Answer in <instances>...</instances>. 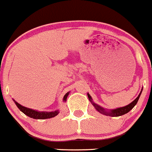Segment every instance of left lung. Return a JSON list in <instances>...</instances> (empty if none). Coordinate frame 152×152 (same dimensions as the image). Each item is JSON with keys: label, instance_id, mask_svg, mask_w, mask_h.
<instances>
[{"label": "left lung", "instance_id": "obj_1", "mask_svg": "<svg viewBox=\"0 0 152 152\" xmlns=\"http://www.w3.org/2000/svg\"><path fill=\"white\" fill-rule=\"evenodd\" d=\"M142 89H141L139 95L137 96V97L135 100H134L132 103H129V105H127V106H124V107L117 108V109H104V108H103L102 106H99V105H97V103H94V102L93 101L92 98H91V95H90L88 93H87V95H88V100H89V101L91 102V104L93 105V106L94 107V109H95L97 112H100V114L106 115V116L119 117V116H122V115L128 113V112H130V111L132 110L134 107V106L137 104L138 100H139L140 97V94H141V93H142Z\"/></svg>", "mask_w": 152, "mask_h": 152}]
</instances>
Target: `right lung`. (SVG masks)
Returning a JSON list of instances; mask_svg holds the SVG:
<instances>
[{"instance_id": "obj_1", "label": "right lung", "mask_w": 152, "mask_h": 152, "mask_svg": "<svg viewBox=\"0 0 152 152\" xmlns=\"http://www.w3.org/2000/svg\"><path fill=\"white\" fill-rule=\"evenodd\" d=\"M69 94V91L67 92L66 94L64 95V101H66L67 97H68ZM13 101L15 102V103L16 104L17 107L20 109V111H21L23 114H25L26 115H27L29 118H33V119H38V120H44V119H49V118H54V117L57 116V115L59 114V110H56L55 112H39L37 110H34V109H29V108L25 107V106H21L20 104H19L18 102H16L15 100H13Z\"/></svg>"}]
</instances>
